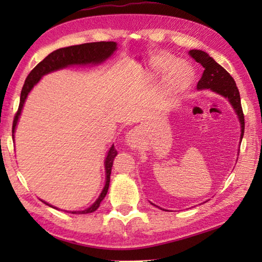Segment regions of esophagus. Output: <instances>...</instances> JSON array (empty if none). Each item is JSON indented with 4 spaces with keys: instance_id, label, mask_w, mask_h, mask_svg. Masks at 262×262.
Instances as JSON below:
<instances>
[{
    "instance_id": "34e87169",
    "label": "esophagus",
    "mask_w": 262,
    "mask_h": 262,
    "mask_svg": "<svg viewBox=\"0 0 262 262\" xmlns=\"http://www.w3.org/2000/svg\"><path fill=\"white\" fill-rule=\"evenodd\" d=\"M126 142L127 144L132 148H137L140 144V139L139 135H137V132L135 129H132L127 133L126 135Z\"/></svg>"
}]
</instances>
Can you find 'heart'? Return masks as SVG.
Returning a JSON list of instances; mask_svg holds the SVG:
<instances>
[{
    "instance_id": "b5f03b06",
    "label": "heart",
    "mask_w": 262,
    "mask_h": 262,
    "mask_svg": "<svg viewBox=\"0 0 262 262\" xmlns=\"http://www.w3.org/2000/svg\"><path fill=\"white\" fill-rule=\"evenodd\" d=\"M174 59H165L159 62V69L168 70L173 68L171 75V84L174 89H185L193 79V70L186 63H178Z\"/></svg>"
}]
</instances>
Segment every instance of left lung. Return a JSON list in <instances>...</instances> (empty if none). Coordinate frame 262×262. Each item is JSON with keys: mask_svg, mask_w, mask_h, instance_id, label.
I'll return each instance as SVG.
<instances>
[{"mask_svg": "<svg viewBox=\"0 0 262 262\" xmlns=\"http://www.w3.org/2000/svg\"><path fill=\"white\" fill-rule=\"evenodd\" d=\"M189 55L205 69L203 70L202 77L198 83V89L199 90H201V89H210L211 91L229 99L230 104L232 105V107L236 111L239 121H241V139H243L244 129H245V119H244L241 96H239V91L234 79L227 70L217 63L206 52L192 50L189 51Z\"/></svg>", "mask_w": 262, "mask_h": 262, "instance_id": "8db88e82", "label": "left lung"}]
</instances>
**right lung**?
Listing matches in <instances>:
<instances>
[{
  "instance_id": "obj_1",
  "label": "right lung",
  "mask_w": 262,
  "mask_h": 262,
  "mask_svg": "<svg viewBox=\"0 0 262 262\" xmlns=\"http://www.w3.org/2000/svg\"><path fill=\"white\" fill-rule=\"evenodd\" d=\"M115 50H117V42H113V41L88 42V43H82V45L60 48V50L52 52L51 54H48L41 62H39V63L35 66V67L31 70V73L28 75V77L25 79L23 89H21L19 106L14 118V122H12V136H14L16 125L17 122H18L19 115H20L21 110H23V105L25 103L26 97H28L29 92L32 90V88L35 85V84L40 81V78L43 76V75L54 72V70H59L61 68H66L72 64L101 63V62L105 61L106 59H108V57L113 54ZM117 155H118V151L115 150L114 145H112L108 150L107 157L105 159L106 183H105L103 192H101L99 195V198L97 199L94 205L89 207L88 209L81 210V211H72V214H89V212H94L95 210L98 209V207L100 206V202L104 200L106 194H107L108 186H110L111 170H112L114 157L117 156ZM42 202L46 203L45 201ZM46 205H48V203H46Z\"/></svg>"
}]
</instances>
